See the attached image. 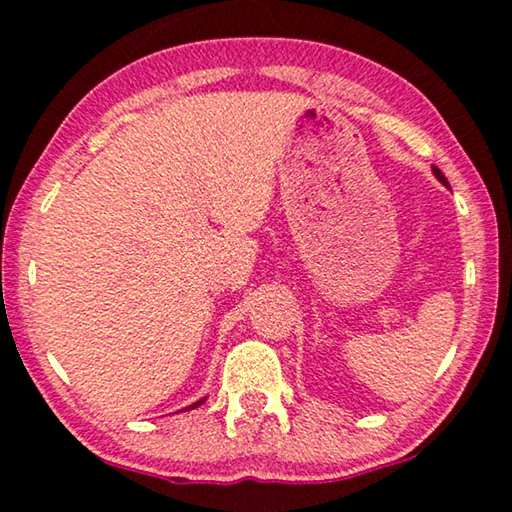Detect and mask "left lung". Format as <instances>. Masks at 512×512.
<instances>
[{"label":"left lung","mask_w":512,"mask_h":512,"mask_svg":"<svg viewBox=\"0 0 512 512\" xmlns=\"http://www.w3.org/2000/svg\"><path fill=\"white\" fill-rule=\"evenodd\" d=\"M433 176H436V178L440 180V183H443L445 187H449V183H447V178H445V173H443V171H440L438 167H433Z\"/></svg>","instance_id":"1"}]
</instances>
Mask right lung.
<instances>
[{
	"mask_svg": "<svg viewBox=\"0 0 512 512\" xmlns=\"http://www.w3.org/2000/svg\"><path fill=\"white\" fill-rule=\"evenodd\" d=\"M205 400H207V397H203V400H198V402H194L192 406H187V409H183V411H192V409H196V406H201V404H203Z\"/></svg>",
	"mask_w": 512,
	"mask_h": 512,
	"instance_id": "1",
	"label": "right lung"
}]
</instances>
